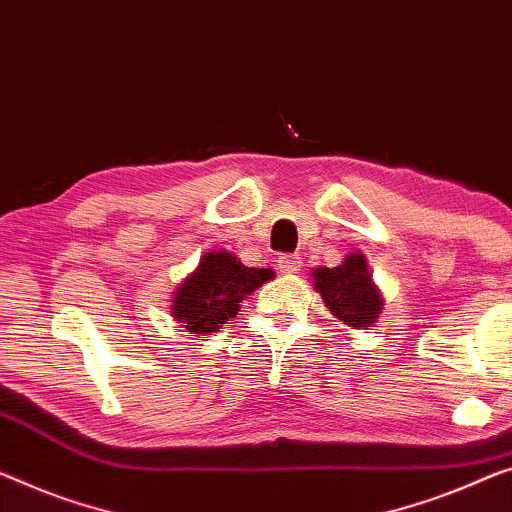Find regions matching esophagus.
Masks as SVG:
<instances>
[{"label": "esophagus", "mask_w": 512, "mask_h": 512, "mask_svg": "<svg viewBox=\"0 0 512 512\" xmlns=\"http://www.w3.org/2000/svg\"><path fill=\"white\" fill-rule=\"evenodd\" d=\"M278 269L282 273L301 271V257L299 255H280L278 257Z\"/></svg>", "instance_id": "esophagus-1"}]
</instances>
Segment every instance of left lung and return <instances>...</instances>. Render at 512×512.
<instances>
[{"instance_id": "obj_1", "label": "left lung", "mask_w": 512, "mask_h": 512, "mask_svg": "<svg viewBox=\"0 0 512 512\" xmlns=\"http://www.w3.org/2000/svg\"><path fill=\"white\" fill-rule=\"evenodd\" d=\"M315 289L324 303L342 322L354 329H368L381 312V296L372 285L363 255H347L345 262L333 269H315Z\"/></svg>"}]
</instances>
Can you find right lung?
<instances>
[{"label":"right lung","instance_id":"1","mask_svg":"<svg viewBox=\"0 0 512 512\" xmlns=\"http://www.w3.org/2000/svg\"><path fill=\"white\" fill-rule=\"evenodd\" d=\"M273 278L271 269L243 266L230 253H207L174 294L172 317L190 333L209 335L236 317L243 296Z\"/></svg>","mask_w":512,"mask_h":512}]
</instances>
